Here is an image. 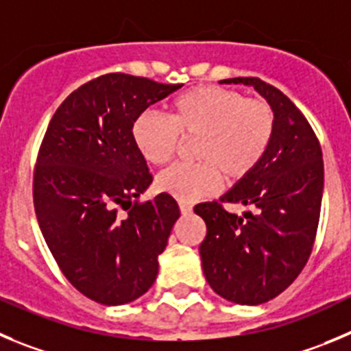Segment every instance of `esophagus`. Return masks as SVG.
Wrapping results in <instances>:
<instances>
[{
    "label": "esophagus",
    "mask_w": 351,
    "mask_h": 351,
    "mask_svg": "<svg viewBox=\"0 0 351 351\" xmlns=\"http://www.w3.org/2000/svg\"><path fill=\"white\" fill-rule=\"evenodd\" d=\"M180 211H182V215H189L192 211V206L189 202H180Z\"/></svg>",
    "instance_id": "34e87169"
}]
</instances>
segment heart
<instances>
[{"label":"heart","instance_id":"b5f03b06","mask_svg":"<svg viewBox=\"0 0 351 351\" xmlns=\"http://www.w3.org/2000/svg\"><path fill=\"white\" fill-rule=\"evenodd\" d=\"M131 135L150 165L173 159L182 140H192L195 162H180L156 180L159 192L183 202L215 194L225 182L245 178L267 156L275 135V114L263 98L244 97L232 88L197 86L178 95L166 119L147 110Z\"/></svg>","mask_w":351,"mask_h":351}]
</instances>
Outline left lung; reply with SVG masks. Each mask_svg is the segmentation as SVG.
Returning <instances> with one entry per match:
<instances>
[{
	"instance_id": "left-lung-1",
	"label": "left lung",
	"mask_w": 351,
	"mask_h": 351,
	"mask_svg": "<svg viewBox=\"0 0 351 351\" xmlns=\"http://www.w3.org/2000/svg\"><path fill=\"white\" fill-rule=\"evenodd\" d=\"M221 83L250 84L270 104L275 135L258 168L220 201L194 208L206 221L199 245L206 280L237 304H261L294 282L308 261L319 227L324 191L322 149L301 110L260 77ZM223 204L250 205L242 217Z\"/></svg>"
}]
</instances>
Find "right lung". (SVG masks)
Instances as JSON below:
<instances>
[{
	"label": "right lung",
	"instance_id": "obj_1",
	"mask_svg": "<svg viewBox=\"0 0 351 351\" xmlns=\"http://www.w3.org/2000/svg\"><path fill=\"white\" fill-rule=\"evenodd\" d=\"M178 88L123 72L95 77L62 101L39 147V228L65 279L97 303H130L150 289L180 218L165 192L138 202L152 175L131 135L136 117Z\"/></svg>",
	"mask_w": 351,
	"mask_h": 351
}]
</instances>
